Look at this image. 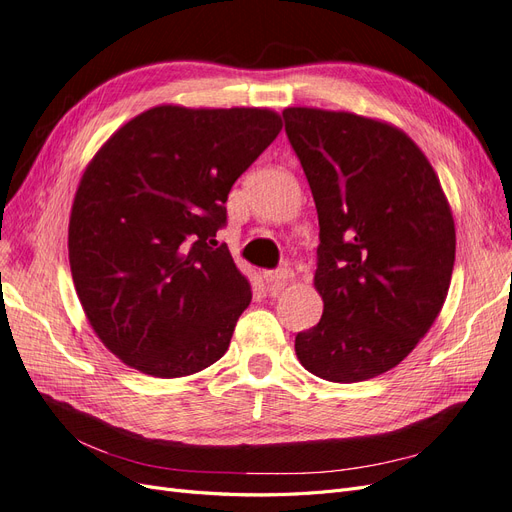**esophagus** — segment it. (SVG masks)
I'll return each instance as SVG.
<instances>
[{"mask_svg":"<svg viewBox=\"0 0 512 512\" xmlns=\"http://www.w3.org/2000/svg\"><path fill=\"white\" fill-rule=\"evenodd\" d=\"M262 277H265V282L271 288H282L292 280L294 273L290 269H275V271H265L262 273Z\"/></svg>","mask_w":512,"mask_h":512,"instance_id":"esophagus-1","label":"esophagus"}]
</instances>
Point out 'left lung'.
<instances>
[{"instance_id": "8db88e82", "label": "left lung", "mask_w": 512, "mask_h": 512, "mask_svg": "<svg viewBox=\"0 0 512 512\" xmlns=\"http://www.w3.org/2000/svg\"><path fill=\"white\" fill-rule=\"evenodd\" d=\"M282 117L318 211L324 301L294 350L322 380L376 378L406 359L444 305L451 207L425 153L389 123L305 106Z\"/></svg>"}]
</instances>
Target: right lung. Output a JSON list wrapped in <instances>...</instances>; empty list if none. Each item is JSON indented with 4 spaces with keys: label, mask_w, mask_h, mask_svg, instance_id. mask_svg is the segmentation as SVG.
Returning a JSON list of instances; mask_svg holds the SVG:
<instances>
[{
    "label": "right lung",
    "mask_w": 512,
    "mask_h": 512,
    "mask_svg": "<svg viewBox=\"0 0 512 512\" xmlns=\"http://www.w3.org/2000/svg\"><path fill=\"white\" fill-rule=\"evenodd\" d=\"M282 130L269 108H149L85 168L68 254L85 316L119 359L156 378L213 365L250 305L228 247V192Z\"/></svg>",
    "instance_id": "1"
}]
</instances>
